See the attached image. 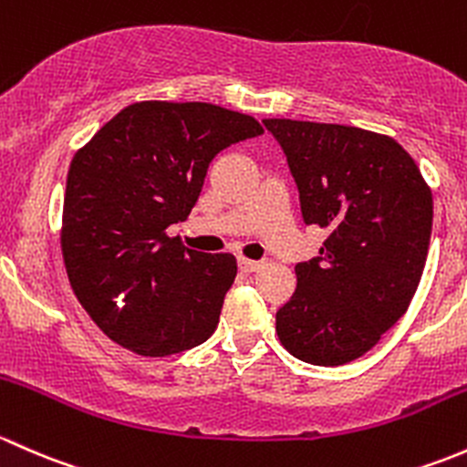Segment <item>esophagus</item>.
<instances>
[{
    "instance_id": "obj_1",
    "label": "esophagus",
    "mask_w": 467,
    "mask_h": 467,
    "mask_svg": "<svg viewBox=\"0 0 467 467\" xmlns=\"http://www.w3.org/2000/svg\"><path fill=\"white\" fill-rule=\"evenodd\" d=\"M238 267L243 269V272H258V269L263 267V263L261 261H252V258L240 256L238 258Z\"/></svg>"
}]
</instances>
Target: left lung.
<instances>
[{"label": "left lung", "instance_id": "8db88e82", "mask_svg": "<svg viewBox=\"0 0 467 467\" xmlns=\"http://www.w3.org/2000/svg\"><path fill=\"white\" fill-rule=\"evenodd\" d=\"M299 189L306 224L328 232L299 263L276 312L287 353L317 367L362 358L410 307L431 235V191L387 134L337 123L265 119Z\"/></svg>", "mask_w": 467, "mask_h": 467}]
</instances>
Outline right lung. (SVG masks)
I'll return each mask as SVG.
<instances>
[{"label": "right lung", "instance_id": "1", "mask_svg": "<svg viewBox=\"0 0 467 467\" xmlns=\"http://www.w3.org/2000/svg\"><path fill=\"white\" fill-rule=\"evenodd\" d=\"M258 134L256 119L220 105L141 100L76 152L62 258L76 299L109 339L166 358L213 335L235 258L186 249L166 229L189 218L211 160Z\"/></svg>", "mask_w": 467, "mask_h": 467}]
</instances>
